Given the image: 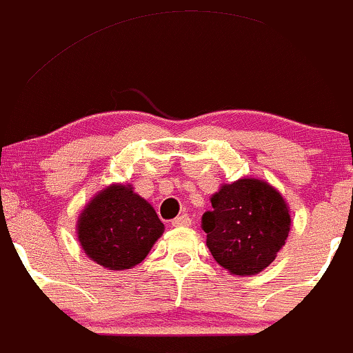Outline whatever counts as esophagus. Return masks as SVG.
Returning <instances> with one entry per match:
<instances>
[{"label": "esophagus", "instance_id": "esophagus-1", "mask_svg": "<svg viewBox=\"0 0 353 353\" xmlns=\"http://www.w3.org/2000/svg\"><path fill=\"white\" fill-rule=\"evenodd\" d=\"M172 224L175 228H180V226H190L192 224V219L190 217L187 216V214H181V216H178V217H175V219L172 221Z\"/></svg>", "mask_w": 353, "mask_h": 353}]
</instances>
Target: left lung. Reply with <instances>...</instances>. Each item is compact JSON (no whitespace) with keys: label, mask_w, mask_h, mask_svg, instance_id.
Here are the masks:
<instances>
[{"label":"left lung","mask_w":353,"mask_h":353,"mask_svg":"<svg viewBox=\"0 0 353 353\" xmlns=\"http://www.w3.org/2000/svg\"><path fill=\"white\" fill-rule=\"evenodd\" d=\"M203 212L207 246L221 267L234 275L267 268L285 245L290 230L287 203L275 188L255 178L223 185Z\"/></svg>","instance_id":"1"}]
</instances>
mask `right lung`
<instances>
[{"label": "right lung", "mask_w": 353, "mask_h": 353, "mask_svg": "<svg viewBox=\"0 0 353 353\" xmlns=\"http://www.w3.org/2000/svg\"><path fill=\"white\" fill-rule=\"evenodd\" d=\"M163 230L150 203L123 185L100 192L78 221V238L85 253L108 270L141 263Z\"/></svg>", "instance_id": "1"}]
</instances>
